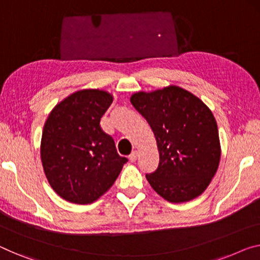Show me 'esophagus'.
Returning <instances> with one entry per match:
<instances>
[{
	"mask_svg": "<svg viewBox=\"0 0 260 260\" xmlns=\"http://www.w3.org/2000/svg\"><path fill=\"white\" fill-rule=\"evenodd\" d=\"M138 156H139V153L137 152V150H134V152H132V154L129 155V161L135 162L138 160Z\"/></svg>",
	"mask_w": 260,
	"mask_h": 260,
	"instance_id": "obj_1",
	"label": "esophagus"
}]
</instances>
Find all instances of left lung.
<instances>
[{
    "mask_svg": "<svg viewBox=\"0 0 260 260\" xmlns=\"http://www.w3.org/2000/svg\"><path fill=\"white\" fill-rule=\"evenodd\" d=\"M132 105L155 135L160 161L146 179L158 195L173 203L200 196L215 176L220 145L212 112L192 93L179 86L138 92Z\"/></svg>",
    "mask_w": 260,
    "mask_h": 260,
    "instance_id": "obj_1",
    "label": "left lung"
}]
</instances>
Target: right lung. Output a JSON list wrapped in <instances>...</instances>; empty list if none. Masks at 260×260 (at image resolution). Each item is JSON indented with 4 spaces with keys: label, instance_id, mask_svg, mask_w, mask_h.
<instances>
[{
    "label": "right lung",
    "instance_id": "obj_1",
    "mask_svg": "<svg viewBox=\"0 0 260 260\" xmlns=\"http://www.w3.org/2000/svg\"><path fill=\"white\" fill-rule=\"evenodd\" d=\"M112 102L106 91H77L57 104L46 119L42 165L51 188L65 201L94 202L113 185L128 161L100 127Z\"/></svg>",
    "mask_w": 260,
    "mask_h": 260
}]
</instances>
